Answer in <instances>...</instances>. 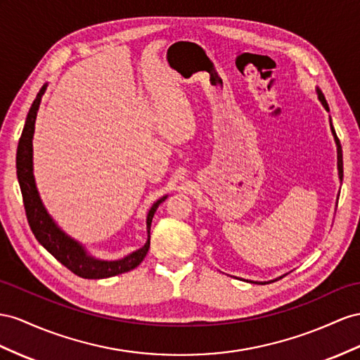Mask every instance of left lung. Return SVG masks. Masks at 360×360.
I'll return each mask as SVG.
<instances>
[{
	"instance_id": "obj_1",
	"label": "left lung",
	"mask_w": 360,
	"mask_h": 360,
	"mask_svg": "<svg viewBox=\"0 0 360 360\" xmlns=\"http://www.w3.org/2000/svg\"><path fill=\"white\" fill-rule=\"evenodd\" d=\"M316 92H318V98L321 100V103H322V106H324L327 110H328V105H327V100H326V97H324V94H322V91L321 89H316ZM330 127H331V132H333V136H335V141H336V146H338V170H339V179L342 181V178H344V164H342V147H340V143H339V138H338V135H336V132H335V127H333V124H331V122H330Z\"/></svg>"
}]
</instances>
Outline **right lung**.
I'll return each mask as SVG.
<instances>
[{
    "instance_id": "right-lung-1",
    "label": "right lung",
    "mask_w": 360,
    "mask_h": 360,
    "mask_svg": "<svg viewBox=\"0 0 360 360\" xmlns=\"http://www.w3.org/2000/svg\"><path fill=\"white\" fill-rule=\"evenodd\" d=\"M47 85H44L41 91L36 96L33 105L27 114L25 124L22 129V134L18 143V152H16V174L18 182H20L25 216L29 220L30 229L33 231L36 240H38L45 250H47L54 259L60 262L72 274H76L82 278H108V276H114L118 274H124L135 269L140 264L150 248V225L156 208L160 207L161 202L165 200L164 196L160 200H156L152 205L149 214H147V242L140 250L129 254L122 260L115 262H103L97 260L94 257L86 254V251L79 245L76 240H72L65 233L60 231L58 225L53 222V219L45 211L41 198L36 190V184L33 178V132H34V122L36 115H38V109L41 98L45 92Z\"/></svg>"
}]
</instances>
